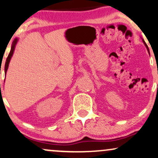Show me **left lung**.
<instances>
[{
    "label": "left lung",
    "mask_w": 158,
    "mask_h": 158,
    "mask_svg": "<svg viewBox=\"0 0 158 158\" xmlns=\"http://www.w3.org/2000/svg\"><path fill=\"white\" fill-rule=\"evenodd\" d=\"M143 44H145L146 47V48H147V50H148V51H149V48H148V46H147V45H146V42H145V41H144V40H143Z\"/></svg>",
    "instance_id": "1"
}]
</instances>
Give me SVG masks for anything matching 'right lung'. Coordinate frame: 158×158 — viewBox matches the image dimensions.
Listing matches in <instances>:
<instances>
[{"label":"right lung","mask_w":158,"mask_h":158,"mask_svg":"<svg viewBox=\"0 0 158 158\" xmlns=\"http://www.w3.org/2000/svg\"><path fill=\"white\" fill-rule=\"evenodd\" d=\"M17 42H18V39H15L14 41H13V43H12V47H11L10 52H9L8 57H7V58H6V64H5V75H6V73L7 69H8L9 61H10L11 57H12L13 53H14V50H15V45H16Z\"/></svg>","instance_id":"1"}]
</instances>
